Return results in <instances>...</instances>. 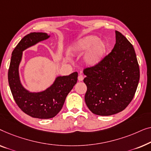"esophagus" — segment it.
Here are the masks:
<instances>
[{"mask_svg": "<svg viewBox=\"0 0 151 151\" xmlns=\"http://www.w3.org/2000/svg\"><path fill=\"white\" fill-rule=\"evenodd\" d=\"M83 78H84V77H83V75H78V80L79 81H82L83 80Z\"/></svg>", "mask_w": 151, "mask_h": 151, "instance_id": "1", "label": "esophagus"}]
</instances>
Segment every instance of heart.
<instances>
[{"mask_svg": "<svg viewBox=\"0 0 151 151\" xmlns=\"http://www.w3.org/2000/svg\"><path fill=\"white\" fill-rule=\"evenodd\" d=\"M73 54L81 55L86 52L83 61L87 65L95 66L105 57L108 50L106 42L96 35H87L75 42L70 48Z\"/></svg>", "mask_w": 151, "mask_h": 151, "instance_id": "heart-1", "label": "heart"}]
</instances>
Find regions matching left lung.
Returning <instances> with one entry per match:
<instances>
[{
	"instance_id": "left-lung-1",
	"label": "left lung",
	"mask_w": 151,
	"mask_h": 151,
	"mask_svg": "<svg viewBox=\"0 0 151 151\" xmlns=\"http://www.w3.org/2000/svg\"><path fill=\"white\" fill-rule=\"evenodd\" d=\"M116 44L99 64L83 71L87 86L85 101L99 116L122 111L132 101L139 80V68L134 48L116 31Z\"/></svg>"
}]
</instances>
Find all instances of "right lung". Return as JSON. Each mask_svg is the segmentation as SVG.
<instances>
[{
  "instance_id": "obj_1",
  "label": "right lung",
  "mask_w": 151,
  "mask_h": 151,
  "mask_svg": "<svg viewBox=\"0 0 151 151\" xmlns=\"http://www.w3.org/2000/svg\"><path fill=\"white\" fill-rule=\"evenodd\" d=\"M46 33L33 32L24 36L13 50L8 81L13 97L22 111L33 118L48 119L61 111L65 98L77 82L76 72L68 76H58L51 86L41 92H31L22 86L19 75V65L23 51L40 42L48 39Z\"/></svg>"
}]
</instances>
